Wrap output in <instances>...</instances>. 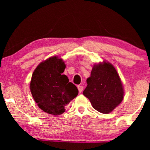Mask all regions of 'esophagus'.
I'll list each match as a JSON object with an SVG mask.
<instances>
[{"mask_svg":"<svg viewBox=\"0 0 150 150\" xmlns=\"http://www.w3.org/2000/svg\"><path fill=\"white\" fill-rule=\"evenodd\" d=\"M77 87H78V89H79V92L80 93H81V92L83 91V86L79 85Z\"/></svg>","mask_w":150,"mask_h":150,"instance_id":"34e87169","label":"esophagus"}]
</instances>
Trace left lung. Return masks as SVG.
I'll list each match as a JSON object with an SVG mask.
<instances>
[{"instance_id":"8db88e82","label":"left lung","mask_w":150,"mask_h":150,"mask_svg":"<svg viewBox=\"0 0 150 150\" xmlns=\"http://www.w3.org/2000/svg\"><path fill=\"white\" fill-rule=\"evenodd\" d=\"M83 95L90 100L92 106L102 113H109L124 98V89L116 69L109 63L95 65Z\"/></svg>"}]
</instances>
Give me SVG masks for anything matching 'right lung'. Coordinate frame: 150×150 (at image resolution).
Masks as SVG:
<instances>
[{
	"instance_id": "1",
	"label": "right lung",
	"mask_w": 150,
	"mask_h": 150,
	"mask_svg": "<svg viewBox=\"0 0 150 150\" xmlns=\"http://www.w3.org/2000/svg\"><path fill=\"white\" fill-rule=\"evenodd\" d=\"M65 68L62 59L50 57L36 67L30 83V92L39 107L53 115L63 113L65 106L79 93L77 87L63 74Z\"/></svg>"
}]
</instances>
